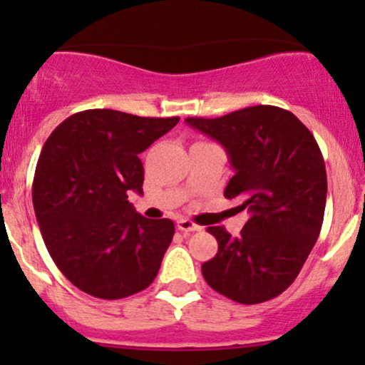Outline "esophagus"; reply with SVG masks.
<instances>
[{
	"label": "esophagus",
	"instance_id": "34e87169",
	"mask_svg": "<svg viewBox=\"0 0 365 365\" xmlns=\"http://www.w3.org/2000/svg\"><path fill=\"white\" fill-rule=\"evenodd\" d=\"M176 227H178L182 233H192V231L200 230V226H196V224L190 222V220H187V219H180L178 222H176Z\"/></svg>",
	"mask_w": 365,
	"mask_h": 365
}]
</instances>
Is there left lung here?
<instances>
[{
    "label": "left lung",
    "mask_w": 365,
    "mask_h": 365,
    "mask_svg": "<svg viewBox=\"0 0 365 365\" xmlns=\"http://www.w3.org/2000/svg\"><path fill=\"white\" fill-rule=\"evenodd\" d=\"M185 123L226 148L235 176L224 196L251 215L238 237L208 227L219 251L201 267L205 281L238 304L272 300L295 281L322 231L327 171L318 143L295 114L275 106Z\"/></svg>",
    "instance_id": "obj_1"
}]
</instances>
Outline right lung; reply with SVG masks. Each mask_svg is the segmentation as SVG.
<instances>
[{
	"label": "right lung",
	"instance_id": "right-lung-1",
	"mask_svg": "<svg viewBox=\"0 0 365 365\" xmlns=\"http://www.w3.org/2000/svg\"><path fill=\"white\" fill-rule=\"evenodd\" d=\"M180 121L88 109L47 138L33 180V208L46 247L81 292L116 300L143 292L159 274L175 235L169 219L139 215V153Z\"/></svg>",
	"mask_w": 365,
	"mask_h": 365
}]
</instances>
